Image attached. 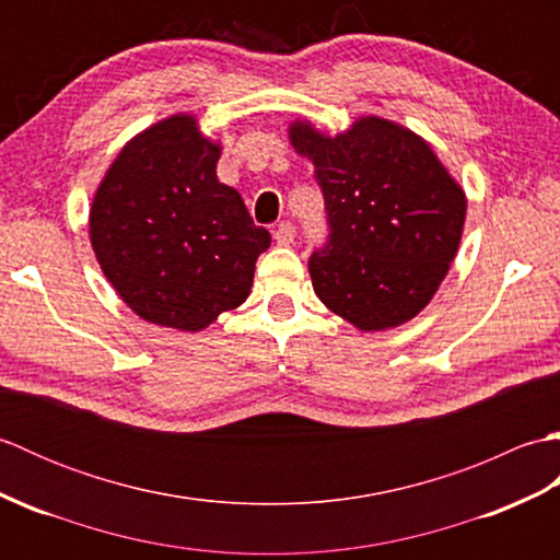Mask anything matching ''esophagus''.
I'll return each mask as SVG.
<instances>
[{
    "instance_id": "34e87169",
    "label": "esophagus",
    "mask_w": 560,
    "mask_h": 560,
    "mask_svg": "<svg viewBox=\"0 0 560 560\" xmlns=\"http://www.w3.org/2000/svg\"><path fill=\"white\" fill-rule=\"evenodd\" d=\"M293 235H295V229L291 221H281L277 229H273V241H277L279 245H291Z\"/></svg>"
}]
</instances>
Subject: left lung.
<instances>
[{
	"label": "left lung",
	"mask_w": 560,
	"mask_h": 560,
	"mask_svg": "<svg viewBox=\"0 0 560 560\" xmlns=\"http://www.w3.org/2000/svg\"><path fill=\"white\" fill-rule=\"evenodd\" d=\"M289 135L325 197L329 235L307 261L317 299L363 331L419 315L457 255L462 187L421 137L380 117L337 137L311 122Z\"/></svg>",
	"instance_id": "1"
}]
</instances>
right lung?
<instances>
[{"mask_svg": "<svg viewBox=\"0 0 560 560\" xmlns=\"http://www.w3.org/2000/svg\"><path fill=\"white\" fill-rule=\"evenodd\" d=\"M219 156L192 115H173L129 141L93 197V253L147 323L199 331L249 295L271 235L219 183Z\"/></svg>", "mask_w": 560, "mask_h": 560, "instance_id": "1", "label": "right lung"}]
</instances>
